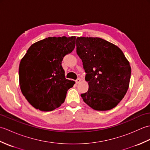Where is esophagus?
Wrapping results in <instances>:
<instances>
[{"instance_id":"1","label":"esophagus","mask_w":150,"mask_h":150,"mask_svg":"<svg viewBox=\"0 0 150 150\" xmlns=\"http://www.w3.org/2000/svg\"><path fill=\"white\" fill-rule=\"evenodd\" d=\"M81 82V79L80 78H78L77 80H76V83L77 84H79Z\"/></svg>"}]
</instances>
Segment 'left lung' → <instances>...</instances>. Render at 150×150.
Wrapping results in <instances>:
<instances>
[{
    "label": "left lung",
    "instance_id": "left-lung-1",
    "mask_svg": "<svg viewBox=\"0 0 150 150\" xmlns=\"http://www.w3.org/2000/svg\"><path fill=\"white\" fill-rule=\"evenodd\" d=\"M77 53L86 73L89 89L81 94L92 109L106 111L117 106L128 90L131 67L119 47L98 37H77Z\"/></svg>",
    "mask_w": 150,
    "mask_h": 150
}]
</instances>
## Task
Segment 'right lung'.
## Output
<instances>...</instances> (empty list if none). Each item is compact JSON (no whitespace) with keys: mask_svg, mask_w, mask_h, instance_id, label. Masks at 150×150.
Returning a JSON list of instances; mask_svg holds the SVG:
<instances>
[{"mask_svg":"<svg viewBox=\"0 0 150 150\" xmlns=\"http://www.w3.org/2000/svg\"><path fill=\"white\" fill-rule=\"evenodd\" d=\"M75 36L50 37L33 44L19 64V85L29 103L37 110L52 111L65 100L75 82L65 78L63 57L75 46Z\"/></svg>","mask_w":150,"mask_h":150,"instance_id":"right-lung-1","label":"right lung"}]
</instances>
